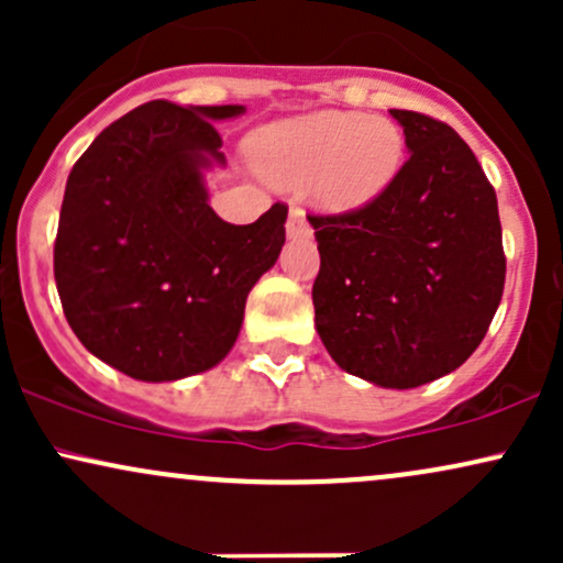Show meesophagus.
Wrapping results in <instances>:
<instances>
[{"instance_id": "esophagus-1", "label": "esophagus", "mask_w": 563, "mask_h": 563, "mask_svg": "<svg viewBox=\"0 0 563 563\" xmlns=\"http://www.w3.org/2000/svg\"><path fill=\"white\" fill-rule=\"evenodd\" d=\"M288 235L290 238H309V235H312V228H309L307 217H303L301 209H290V214H288Z\"/></svg>"}]
</instances>
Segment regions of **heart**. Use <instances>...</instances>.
Listing matches in <instances>:
<instances>
[{"label": "heart", "instance_id": "obj_1", "mask_svg": "<svg viewBox=\"0 0 563 563\" xmlns=\"http://www.w3.org/2000/svg\"><path fill=\"white\" fill-rule=\"evenodd\" d=\"M251 158L267 183L312 185L325 211H357L397 179L405 134L384 115L318 111L260 129L251 140Z\"/></svg>", "mask_w": 563, "mask_h": 563}]
</instances>
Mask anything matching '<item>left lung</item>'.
<instances>
[{
	"label": "left lung",
	"instance_id": "obj_1",
	"mask_svg": "<svg viewBox=\"0 0 563 563\" xmlns=\"http://www.w3.org/2000/svg\"><path fill=\"white\" fill-rule=\"evenodd\" d=\"M410 158L384 196L312 217L320 273L314 325L341 371L416 389L482 344L506 283L495 187L461 134L416 111H389Z\"/></svg>",
	"mask_w": 563,
	"mask_h": 563
}]
</instances>
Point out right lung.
I'll list each match as a JSON object with an SVG mask.
<instances>
[{"instance_id": "right-lung-1", "label": "right lung", "mask_w": 563, "mask_h": 563, "mask_svg": "<svg viewBox=\"0 0 563 563\" xmlns=\"http://www.w3.org/2000/svg\"><path fill=\"white\" fill-rule=\"evenodd\" d=\"M243 106L153 100L97 134L68 174L55 283L76 339L137 380L228 357L249 290L280 256L288 206L254 224L214 214L203 169L224 166L214 121Z\"/></svg>"}]
</instances>
